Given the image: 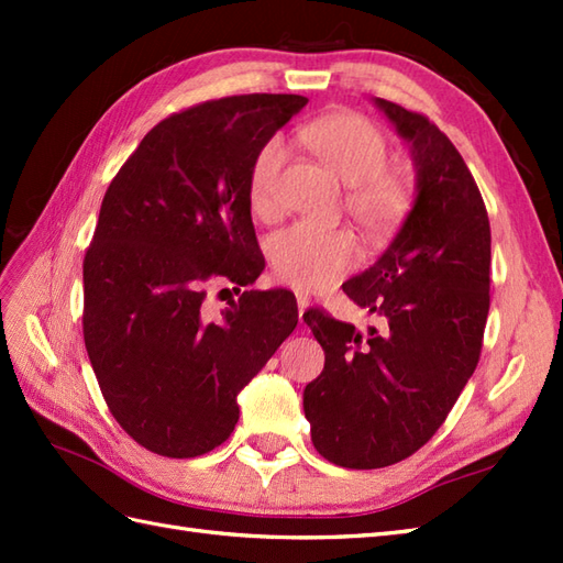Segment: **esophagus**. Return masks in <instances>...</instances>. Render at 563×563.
Instances as JSON below:
<instances>
[{"label":"esophagus","mask_w":563,"mask_h":563,"mask_svg":"<svg viewBox=\"0 0 563 563\" xmlns=\"http://www.w3.org/2000/svg\"><path fill=\"white\" fill-rule=\"evenodd\" d=\"M307 307H309V297L302 295V292H297V312H300V319L307 312Z\"/></svg>","instance_id":"34e87169"}]
</instances>
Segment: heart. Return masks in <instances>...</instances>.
Here are the masks:
<instances>
[{"label": "heart", "instance_id": "heart-1", "mask_svg": "<svg viewBox=\"0 0 563 563\" xmlns=\"http://www.w3.org/2000/svg\"><path fill=\"white\" fill-rule=\"evenodd\" d=\"M307 142L327 169L349 186L345 208L369 239H385L404 222L411 190L401 176L385 172L389 147L385 135L355 113H333L312 123ZM288 162L283 137H271L256 154L249 174V200L261 218L278 210V186ZM361 251L349 230H319L295 224L273 236L271 263L275 275L297 290H324L349 273Z\"/></svg>", "mask_w": 563, "mask_h": 563}]
</instances>
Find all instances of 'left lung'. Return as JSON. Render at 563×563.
Returning a JSON list of instances; mask_svg holds the SVG:
<instances>
[{"label":"left lung","mask_w":563,"mask_h":563,"mask_svg":"<svg viewBox=\"0 0 563 563\" xmlns=\"http://www.w3.org/2000/svg\"><path fill=\"white\" fill-rule=\"evenodd\" d=\"M375 106L416 172L399 232L343 283L379 327L305 314L327 355L305 387V416L321 457L349 470L401 462L433 438L479 363L492 285V227L462 154L426 115L385 99Z\"/></svg>","instance_id":"8db88e82"}]
</instances>
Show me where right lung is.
<instances>
[{"label": "right lung", "instance_id": "1", "mask_svg": "<svg viewBox=\"0 0 563 563\" xmlns=\"http://www.w3.org/2000/svg\"><path fill=\"white\" fill-rule=\"evenodd\" d=\"M297 93H246L174 113L106 190L84 256V343L125 433L164 457L230 438L236 394L297 327L295 295L246 290L208 317L210 283H254L263 261L249 174L302 111Z\"/></svg>", "mask_w": 563, "mask_h": 563}]
</instances>
